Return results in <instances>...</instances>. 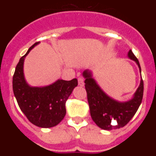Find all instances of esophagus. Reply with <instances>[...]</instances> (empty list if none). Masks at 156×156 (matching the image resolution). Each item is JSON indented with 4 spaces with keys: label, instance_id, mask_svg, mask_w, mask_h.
I'll return each mask as SVG.
<instances>
[{
    "label": "esophagus",
    "instance_id": "obj_1",
    "mask_svg": "<svg viewBox=\"0 0 156 156\" xmlns=\"http://www.w3.org/2000/svg\"><path fill=\"white\" fill-rule=\"evenodd\" d=\"M78 84L81 87L84 85V79L83 77H78Z\"/></svg>",
    "mask_w": 156,
    "mask_h": 156
}]
</instances>
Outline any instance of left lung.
Masks as SVG:
<instances>
[{
	"label": "left lung",
	"instance_id": "left-lung-1",
	"mask_svg": "<svg viewBox=\"0 0 156 156\" xmlns=\"http://www.w3.org/2000/svg\"><path fill=\"white\" fill-rule=\"evenodd\" d=\"M128 56L137 62L140 72H141L138 59L131 50H129ZM83 76L86 78L84 81L85 89L90 107V115L94 122L100 128L107 130L119 129L126 126L137 112L142 101L144 93V82L142 78L133 99L126 102H119L110 98L101 90L91 77L90 72H83Z\"/></svg>",
	"mask_w": 156,
	"mask_h": 156
}]
</instances>
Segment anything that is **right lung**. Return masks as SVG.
Segmentation results:
<instances>
[{
    "label": "right lung",
    "instance_id": "right-lung-1",
    "mask_svg": "<svg viewBox=\"0 0 156 156\" xmlns=\"http://www.w3.org/2000/svg\"><path fill=\"white\" fill-rule=\"evenodd\" d=\"M38 43L30 47L19 60L14 73L12 87L19 108L29 121L39 127L49 128L64 119L66 101L78 83L76 79L69 81L58 80L44 87L29 86L23 76V62L25 57Z\"/></svg>",
    "mask_w": 156,
    "mask_h": 156
}]
</instances>
